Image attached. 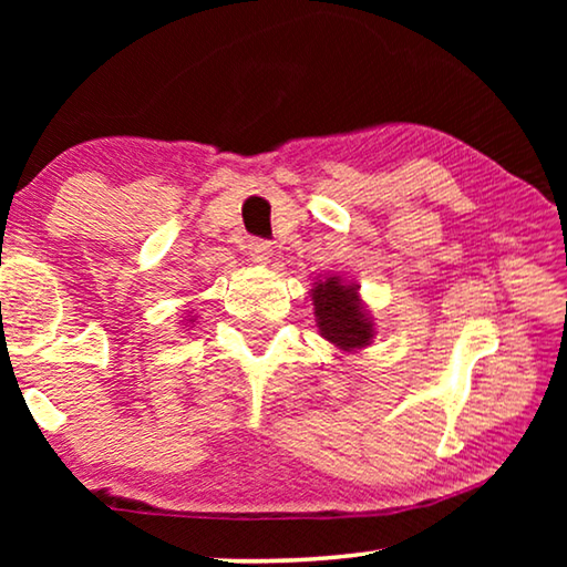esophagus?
Segmentation results:
<instances>
[{
	"label": "esophagus",
	"mask_w": 567,
	"mask_h": 567,
	"mask_svg": "<svg viewBox=\"0 0 567 567\" xmlns=\"http://www.w3.org/2000/svg\"><path fill=\"white\" fill-rule=\"evenodd\" d=\"M245 249H247V255L252 257V262H260V265L270 260V255H272L270 243H267V239H257V237H249Z\"/></svg>",
	"instance_id": "1"
}]
</instances>
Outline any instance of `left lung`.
<instances>
[{"mask_svg": "<svg viewBox=\"0 0 567 567\" xmlns=\"http://www.w3.org/2000/svg\"><path fill=\"white\" fill-rule=\"evenodd\" d=\"M312 305L324 340L344 352L368 348L375 334V324L360 302L358 287L342 282L338 275L328 277L324 282H315Z\"/></svg>", "mask_w": 567, "mask_h": 567, "instance_id": "left-lung-1", "label": "left lung"}]
</instances>
